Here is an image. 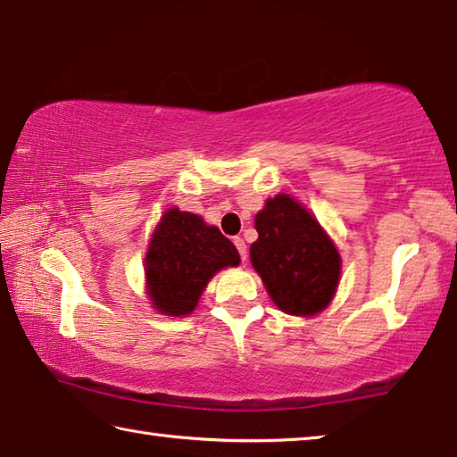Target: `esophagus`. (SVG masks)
<instances>
[{"mask_svg": "<svg viewBox=\"0 0 457 457\" xmlns=\"http://www.w3.org/2000/svg\"><path fill=\"white\" fill-rule=\"evenodd\" d=\"M234 245L237 247L239 258H242V262H245V260H247V247H245L244 239H242V237H234Z\"/></svg>", "mask_w": 457, "mask_h": 457, "instance_id": "obj_1", "label": "esophagus"}]
</instances>
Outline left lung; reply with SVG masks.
I'll use <instances>...</instances> for the list:
<instances>
[{
	"label": "left lung",
	"mask_w": 457,
	"mask_h": 457,
	"mask_svg": "<svg viewBox=\"0 0 457 457\" xmlns=\"http://www.w3.org/2000/svg\"><path fill=\"white\" fill-rule=\"evenodd\" d=\"M252 266L286 314L312 316L335 296L340 256L314 215L290 195H276L256 215Z\"/></svg>",
	"instance_id": "1"
}]
</instances>
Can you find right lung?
<instances>
[{
	"label": "right lung",
	"mask_w": 457,
	"mask_h": 457,
	"mask_svg": "<svg viewBox=\"0 0 457 457\" xmlns=\"http://www.w3.org/2000/svg\"><path fill=\"white\" fill-rule=\"evenodd\" d=\"M237 264L236 245L218 228L207 226L195 213L171 207L146 250V292L159 312L191 314L213 274Z\"/></svg>",
	"instance_id": "obj_1"
}]
</instances>
